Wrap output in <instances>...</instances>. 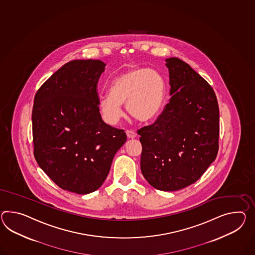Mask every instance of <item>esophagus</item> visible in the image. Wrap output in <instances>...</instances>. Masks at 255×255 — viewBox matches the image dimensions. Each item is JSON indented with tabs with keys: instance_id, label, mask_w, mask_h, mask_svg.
Instances as JSON below:
<instances>
[{
	"instance_id": "obj_1",
	"label": "esophagus",
	"mask_w": 255,
	"mask_h": 255,
	"mask_svg": "<svg viewBox=\"0 0 255 255\" xmlns=\"http://www.w3.org/2000/svg\"><path fill=\"white\" fill-rule=\"evenodd\" d=\"M126 134H127V137L129 139H133V138H135L137 136L136 132H134L133 130H126Z\"/></svg>"
}]
</instances>
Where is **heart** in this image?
Returning a JSON list of instances; mask_svg holds the SVG:
<instances>
[{
	"label": "heart",
	"instance_id": "1",
	"mask_svg": "<svg viewBox=\"0 0 255 255\" xmlns=\"http://www.w3.org/2000/svg\"><path fill=\"white\" fill-rule=\"evenodd\" d=\"M164 77L154 69L135 66L116 76L110 92L100 96L101 117L106 124L115 125L124 117L123 104L131 117L146 123L157 116L166 99Z\"/></svg>",
	"mask_w": 255,
	"mask_h": 255
}]
</instances>
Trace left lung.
<instances>
[{"label":"left lung","instance_id":"obj_1","mask_svg":"<svg viewBox=\"0 0 255 255\" xmlns=\"http://www.w3.org/2000/svg\"><path fill=\"white\" fill-rule=\"evenodd\" d=\"M170 100L153 125L138 130L141 171L164 192L194 183L216 159L219 109L209 84L179 58L166 59Z\"/></svg>","mask_w":255,"mask_h":255}]
</instances>
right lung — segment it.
<instances>
[{
	"label": "right lung",
	"instance_id": "1",
	"mask_svg": "<svg viewBox=\"0 0 255 255\" xmlns=\"http://www.w3.org/2000/svg\"><path fill=\"white\" fill-rule=\"evenodd\" d=\"M100 60L65 63L38 89L32 111L34 155L38 166L65 191H97L110 172L126 133L106 125L97 85Z\"/></svg>",
	"mask_w": 255,
	"mask_h": 255
}]
</instances>
